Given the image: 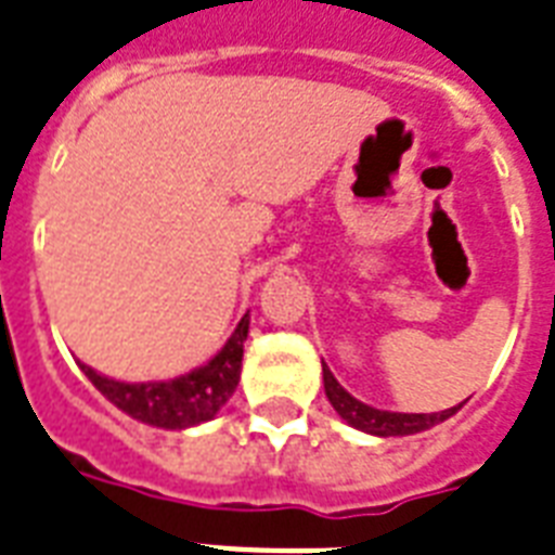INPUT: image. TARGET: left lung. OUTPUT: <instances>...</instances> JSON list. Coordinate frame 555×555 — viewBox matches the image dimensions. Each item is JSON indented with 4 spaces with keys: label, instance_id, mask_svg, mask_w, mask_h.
Wrapping results in <instances>:
<instances>
[{
    "label": "left lung",
    "instance_id": "obj_1",
    "mask_svg": "<svg viewBox=\"0 0 555 555\" xmlns=\"http://www.w3.org/2000/svg\"><path fill=\"white\" fill-rule=\"evenodd\" d=\"M324 390L330 405L336 408V414L345 420L347 425H353L359 431L376 434V437H405V434H420L431 425L449 420V416L457 411V408H446V411H437V414H397V411H379V408H371L359 402L356 397H350L341 385L336 382V376L330 373V367L324 364Z\"/></svg>",
    "mask_w": 555,
    "mask_h": 555
}]
</instances>
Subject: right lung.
Instances as JSON below:
<instances>
[{
  "instance_id": "right-lung-1",
  "label": "right lung",
  "mask_w": 555,
  "mask_h": 555,
  "mask_svg": "<svg viewBox=\"0 0 555 555\" xmlns=\"http://www.w3.org/2000/svg\"><path fill=\"white\" fill-rule=\"evenodd\" d=\"M248 338V315L231 333L225 347L219 350L208 364L184 373L170 382H115L101 376L92 367L80 364V371L89 376L94 388L109 399L124 414H130L139 423L156 425V428H191V425L208 423L217 411L237 390L240 367H243V341Z\"/></svg>"
}]
</instances>
